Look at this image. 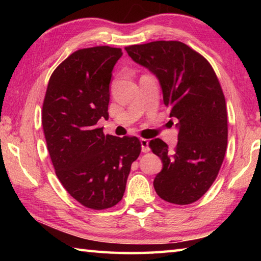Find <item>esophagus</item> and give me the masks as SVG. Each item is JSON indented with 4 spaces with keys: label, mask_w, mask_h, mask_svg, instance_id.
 <instances>
[{
    "label": "esophagus",
    "mask_w": 261,
    "mask_h": 261,
    "mask_svg": "<svg viewBox=\"0 0 261 261\" xmlns=\"http://www.w3.org/2000/svg\"><path fill=\"white\" fill-rule=\"evenodd\" d=\"M140 145H141V151L144 153L149 152V147H148V140L141 138L140 139Z\"/></svg>",
    "instance_id": "esophagus-1"
}]
</instances>
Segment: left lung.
Masks as SVG:
<instances>
[{
	"label": "left lung",
	"mask_w": 261,
	"mask_h": 261,
	"mask_svg": "<svg viewBox=\"0 0 261 261\" xmlns=\"http://www.w3.org/2000/svg\"><path fill=\"white\" fill-rule=\"evenodd\" d=\"M125 50L155 74L163 103L177 120L175 148L169 149L159 138L149 141L162 161L154 189L171 204H192L213 184L227 149L226 99L219 79L204 56L180 41H153Z\"/></svg>",
	"instance_id": "obj_1"
}]
</instances>
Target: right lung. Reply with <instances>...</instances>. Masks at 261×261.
<instances>
[{
  "mask_svg": "<svg viewBox=\"0 0 261 261\" xmlns=\"http://www.w3.org/2000/svg\"><path fill=\"white\" fill-rule=\"evenodd\" d=\"M121 48L98 46L72 53L51 73L42 105V127L57 178L83 206L106 210L121 201L137 137L105 135L96 126L108 118L109 84Z\"/></svg>",
  "mask_w": 261,
  "mask_h": 261,
  "instance_id": "add662e5",
  "label": "right lung"
}]
</instances>
